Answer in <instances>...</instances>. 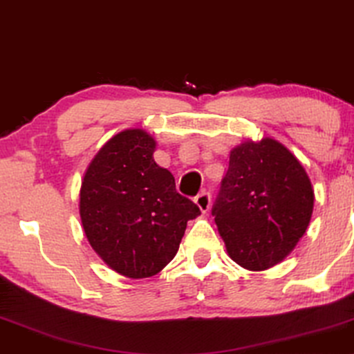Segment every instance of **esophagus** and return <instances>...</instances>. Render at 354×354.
Here are the masks:
<instances>
[{
  "label": "esophagus",
  "instance_id": "obj_1",
  "mask_svg": "<svg viewBox=\"0 0 354 354\" xmlns=\"http://www.w3.org/2000/svg\"><path fill=\"white\" fill-rule=\"evenodd\" d=\"M194 201H196L197 207L201 209L202 214H205V212L210 209V194H209V192H201V194L197 196Z\"/></svg>",
  "mask_w": 354,
  "mask_h": 354
}]
</instances>
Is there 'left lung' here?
Masks as SVG:
<instances>
[{
    "label": "left lung",
    "mask_w": 354,
    "mask_h": 354,
    "mask_svg": "<svg viewBox=\"0 0 354 354\" xmlns=\"http://www.w3.org/2000/svg\"><path fill=\"white\" fill-rule=\"evenodd\" d=\"M313 210L308 173L279 140H246L230 152L212 215L238 266L259 272L283 261L308 230Z\"/></svg>",
    "instance_id": "1"
}]
</instances>
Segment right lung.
I'll return each mask as SVG.
<instances>
[{
	"instance_id": "1",
	"label": "right lung",
	"mask_w": 354,
	"mask_h": 354,
	"mask_svg": "<svg viewBox=\"0 0 354 354\" xmlns=\"http://www.w3.org/2000/svg\"><path fill=\"white\" fill-rule=\"evenodd\" d=\"M157 142L144 129L118 133L84 173L79 214L103 262L128 279H147L176 256L199 207L178 194L173 174L153 160Z\"/></svg>"
}]
</instances>
